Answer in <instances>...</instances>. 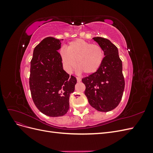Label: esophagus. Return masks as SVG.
Returning <instances> with one entry per match:
<instances>
[{"label":"esophagus","mask_w":153,"mask_h":153,"mask_svg":"<svg viewBox=\"0 0 153 153\" xmlns=\"http://www.w3.org/2000/svg\"><path fill=\"white\" fill-rule=\"evenodd\" d=\"M76 80H77V82H81V78H79V77H76Z\"/></svg>","instance_id":"obj_1"}]
</instances>
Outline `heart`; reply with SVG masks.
I'll list each match as a JSON object with an SVG mask.
<instances>
[{"instance_id": "1", "label": "heart", "mask_w": 153, "mask_h": 153, "mask_svg": "<svg viewBox=\"0 0 153 153\" xmlns=\"http://www.w3.org/2000/svg\"><path fill=\"white\" fill-rule=\"evenodd\" d=\"M61 57L64 67L70 71L76 65L86 74L96 73L103 62L105 53L99 45L91 44L81 39L69 43L67 50L62 48Z\"/></svg>"}]
</instances>
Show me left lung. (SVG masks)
I'll use <instances>...</instances> for the list:
<instances>
[{
  "instance_id": "1",
  "label": "left lung",
  "mask_w": 153,
  "mask_h": 153,
  "mask_svg": "<svg viewBox=\"0 0 153 153\" xmlns=\"http://www.w3.org/2000/svg\"><path fill=\"white\" fill-rule=\"evenodd\" d=\"M93 39L103 48L105 57L102 65L96 73L83 78L84 93L91 106L100 112H108L121 101L125 82L123 64L116 46L107 39L96 37Z\"/></svg>"
}]
</instances>
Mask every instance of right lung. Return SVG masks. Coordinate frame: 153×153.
<instances>
[{"label":"right lung","mask_w":153,"mask_h":153,"mask_svg":"<svg viewBox=\"0 0 153 153\" xmlns=\"http://www.w3.org/2000/svg\"><path fill=\"white\" fill-rule=\"evenodd\" d=\"M47 37L35 47L30 61L29 86L38 109L50 117L65 115L69 108V96L75 91L76 78L64 70L61 41Z\"/></svg>","instance_id":"add662e5"}]
</instances>
